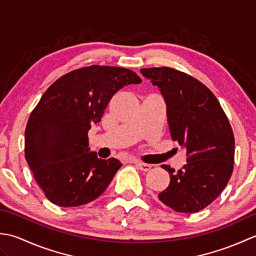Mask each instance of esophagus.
Instances as JSON below:
<instances>
[{"label": "esophagus", "mask_w": 256, "mask_h": 256, "mask_svg": "<svg viewBox=\"0 0 256 256\" xmlns=\"http://www.w3.org/2000/svg\"><path fill=\"white\" fill-rule=\"evenodd\" d=\"M135 165L138 166V170H140L142 172H148L150 168H152V166L150 165V164H145V162H140V160H134L133 162Z\"/></svg>", "instance_id": "obj_1"}]
</instances>
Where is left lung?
<instances>
[{"mask_svg":"<svg viewBox=\"0 0 256 256\" xmlns=\"http://www.w3.org/2000/svg\"><path fill=\"white\" fill-rule=\"evenodd\" d=\"M140 72L160 88L170 136L187 150V164L182 170L162 166L170 182L158 198L177 212H198L218 197L232 175L231 124L216 96L192 76L168 67L143 68Z\"/></svg>","mask_w":256,"mask_h":256,"instance_id":"8db88e82","label":"left lung"}]
</instances>
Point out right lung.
Listing matches in <instances>:
<instances>
[{
	"label": "right lung",
	"mask_w": 256,
	"mask_h": 256,
	"mask_svg": "<svg viewBox=\"0 0 256 256\" xmlns=\"http://www.w3.org/2000/svg\"><path fill=\"white\" fill-rule=\"evenodd\" d=\"M140 82L130 69L94 64L62 76L42 94L27 121L25 158L50 202L82 206L106 189L122 164L90 152L88 131L120 89Z\"/></svg>",
	"instance_id": "add662e5"
}]
</instances>
